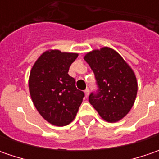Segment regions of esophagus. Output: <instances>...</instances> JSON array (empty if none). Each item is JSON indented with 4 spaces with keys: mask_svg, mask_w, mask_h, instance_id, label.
<instances>
[{
    "mask_svg": "<svg viewBox=\"0 0 159 159\" xmlns=\"http://www.w3.org/2000/svg\"><path fill=\"white\" fill-rule=\"evenodd\" d=\"M89 89H87L86 90H85V96H86V97H89Z\"/></svg>",
    "mask_w": 159,
    "mask_h": 159,
    "instance_id": "34e87169",
    "label": "esophagus"
}]
</instances>
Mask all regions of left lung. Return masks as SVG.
<instances>
[{
	"instance_id": "obj_1",
	"label": "left lung",
	"mask_w": 159,
	"mask_h": 159,
	"mask_svg": "<svg viewBox=\"0 0 159 159\" xmlns=\"http://www.w3.org/2000/svg\"><path fill=\"white\" fill-rule=\"evenodd\" d=\"M95 78L96 90L89 95V102L108 122L124 118L135 101L137 82L134 71L110 48L88 53L84 57Z\"/></svg>"
}]
</instances>
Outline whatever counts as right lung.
Returning <instances> with one entry per match:
<instances>
[{
    "instance_id": "1",
    "label": "right lung",
    "mask_w": 159,
    "mask_h": 159,
    "mask_svg": "<svg viewBox=\"0 0 159 159\" xmlns=\"http://www.w3.org/2000/svg\"><path fill=\"white\" fill-rule=\"evenodd\" d=\"M78 54L50 50L43 53L34 64L29 78V90L34 106L50 124H70L82 102L84 92L75 86L68 74Z\"/></svg>"
}]
</instances>
